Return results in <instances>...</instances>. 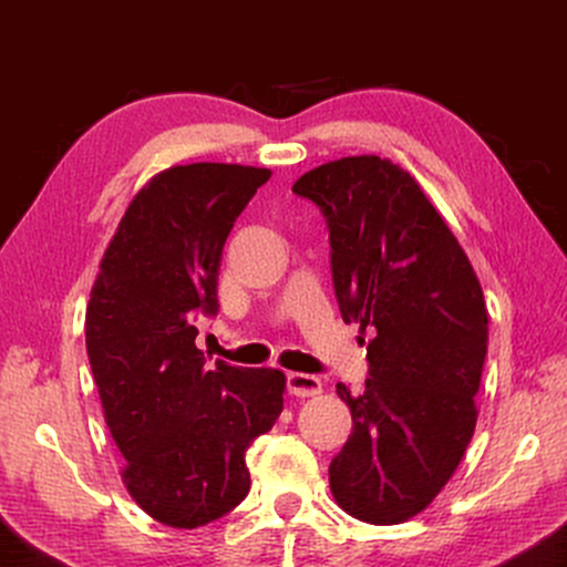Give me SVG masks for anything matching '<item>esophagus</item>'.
Segmentation results:
<instances>
[{"mask_svg":"<svg viewBox=\"0 0 567 567\" xmlns=\"http://www.w3.org/2000/svg\"><path fill=\"white\" fill-rule=\"evenodd\" d=\"M287 392L295 398H312L322 392V382L318 375H310V372H290L287 375Z\"/></svg>","mask_w":567,"mask_h":567,"instance_id":"34e87169","label":"esophagus"}]
</instances>
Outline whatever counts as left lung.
<instances>
[{"label": "left lung", "mask_w": 567, "mask_h": 567, "mask_svg": "<svg viewBox=\"0 0 567 567\" xmlns=\"http://www.w3.org/2000/svg\"><path fill=\"white\" fill-rule=\"evenodd\" d=\"M292 192L328 223L342 320L375 332L364 392L338 382L352 433L330 463L332 495L362 523L395 525L435 501L473 437L483 287L425 192L390 159H334Z\"/></svg>", "instance_id": "left-lung-1"}]
</instances>
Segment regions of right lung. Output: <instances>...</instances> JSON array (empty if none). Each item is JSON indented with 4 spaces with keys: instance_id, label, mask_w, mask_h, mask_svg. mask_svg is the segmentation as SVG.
<instances>
[{
    "instance_id": "obj_1",
    "label": "right lung",
    "mask_w": 567,
    "mask_h": 567,
    "mask_svg": "<svg viewBox=\"0 0 567 567\" xmlns=\"http://www.w3.org/2000/svg\"><path fill=\"white\" fill-rule=\"evenodd\" d=\"M270 169L197 162L137 192L94 280L84 334L104 420L142 511L169 527L207 525L249 493L247 447L282 412L285 375L197 350L215 318L223 247Z\"/></svg>"
}]
</instances>
